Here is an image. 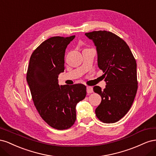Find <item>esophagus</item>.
Listing matches in <instances>:
<instances>
[{"label":"esophagus","mask_w":156,"mask_h":156,"mask_svg":"<svg viewBox=\"0 0 156 156\" xmlns=\"http://www.w3.org/2000/svg\"><path fill=\"white\" fill-rule=\"evenodd\" d=\"M87 92L88 94H91L93 92V88L92 87H87Z\"/></svg>","instance_id":"1"}]
</instances>
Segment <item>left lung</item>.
Wrapping results in <instances>:
<instances>
[{
  "instance_id": "8db88e82",
  "label": "left lung",
  "mask_w": 156,
  "mask_h": 156,
  "mask_svg": "<svg viewBox=\"0 0 156 156\" xmlns=\"http://www.w3.org/2000/svg\"><path fill=\"white\" fill-rule=\"evenodd\" d=\"M85 35L96 47L98 65L107 84L103 90L98 86L93 88L101 97L96 115L104 123H115L129 111L136 96V60L127 44L112 32L99 30Z\"/></svg>"
}]
</instances>
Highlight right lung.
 I'll list each match as a JSON object with an SVG mask.
<instances>
[{
  "label": "right lung",
  "mask_w": 156,
  "mask_h": 156,
  "mask_svg": "<svg viewBox=\"0 0 156 156\" xmlns=\"http://www.w3.org/2000/svg\"><path fill=\"white\" fill-rule=\"evenodd\" d=\"M54 36L33 52L27 73L32 98L40 116L58 130L72 127L76 120L77 103L84 99L87 87L83 84L59 85L58 75L64 70V55L74 38Z\"/></svg>",
  "instance_id": "obj_1"
}]
</instances>
